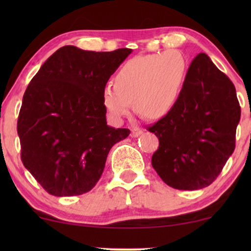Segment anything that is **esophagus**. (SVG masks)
I'll list each match as a JSON object with an SVG mask.
<instances>
[{
	"mask_svg": "<svg viewBox=\"0 0 251 251\" xmlns=\"http://www.w3.org/2000/svg\"><path fill=\"white\" fill-rule=\"evenodd\" d=\"M142 133H143V130H140L138 128H133L131 130V133H130V136H131L132 138H136V137L140 136V135H142Z\"/></svg>",
	"mask_w": 251,
	"mask_h": 251,
	"instance_id": "obj_1",
	"label": "esophagus"
}]
</instances>
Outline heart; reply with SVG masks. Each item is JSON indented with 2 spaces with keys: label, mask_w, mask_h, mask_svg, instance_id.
Instances as JSON below:
<instances>
[{
  "label": "heart",
  "mask_w": 251,
  "mask_h": 251,
  "mask_svg": "<svg viewBox=\"0 0 251 251\" xmlns=\"http://www.w3.org/2000/svg\"><path fill=\"white\" fill-rule=\"evenodd\" d=\"M187 76V61L178 50L133 57L115 75V84L106 83L102 102L112 120L122 121L132 107L157 119L177 104Z\"/></svg>",
  "instance_id": "1"
}]
</instances>
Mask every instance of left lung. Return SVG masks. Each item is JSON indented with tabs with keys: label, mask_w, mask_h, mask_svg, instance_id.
<instances>
[{
	"label": "left lung",
	"mask_w": 251,
	"mask_h": 251,
	"mask_svg": "<svg viewBox=\"0 0 251 251\" xmlns=\"http://www.w3.org/2000/svg\"><path fill=\"white\" fill-rule=\"evenodd\" d=\"M240 115L234 84L208 54L199 53L177 104L149 128L160 142L152 156L154 170L177 190L209 186L235 149Z\"/></svg>",
	"instance_id": "1"
}]
</instances>
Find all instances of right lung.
<instances>
[{
	"mask_svg": "<svg viewBox=\"0 0 251 251\" xmlns=\"http://www.w3.org/2000/svg\"><path fill=\"white\" fill-rule=\"evenodd\" d=\"M131 52L65 46L29 82L17 131L24 166L48 193H87L100 178L112 146L129 136V129L106 122L102 89Z\"/></svg>",
	"mask_w": 251,
	"mask_h": 251,
	"instance_id": "obj_1",
	"label": "right lung"
}]
</instances>
